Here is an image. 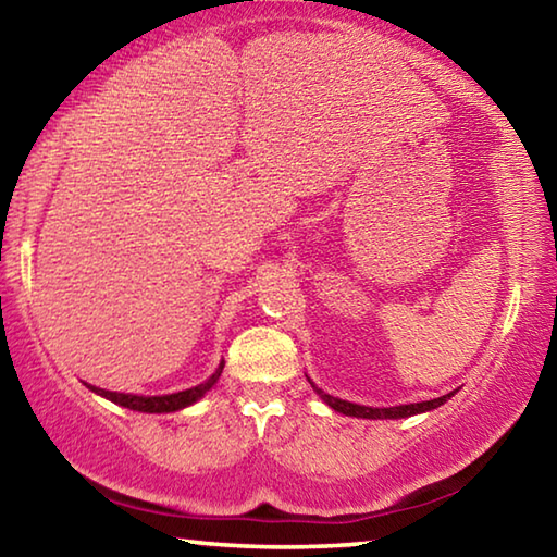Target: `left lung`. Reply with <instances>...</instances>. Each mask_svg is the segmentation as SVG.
Wrapping results in <instances>:
<instances>
[{
    "instance_id": "8db88e82",
    "label": "left lung",
    "mask_w": 557,
    "mask_h": 557,
    "mask_svg": "<svg viewBox=\"0 0 557 557\" xmlns=\"http://www.w3.org/2000/svg\"><path fill=\"white\" fill-rule=\"evenodd\" d=\"M312 388L322 395V400L326 405H332L336 412H344V414H354V418H369V420H398V418H410V414H418V412H425V410H435L440 408L442 403H447L451 395L455 393H447L442 395V398L435 400H425V403H410V405H395V408H366V405H356V403H348L342 398H334V395H326L324 391H319L317 385L312 383Z\"/></svg>"
}]
</instances>
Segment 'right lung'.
I'll use <instances>...</instances> for the list:
<instances>
[{
  "label": "right lung",
  "mask_w": 557,
  "mask_h": 557,
  "mask_svg": "<svg viewBox=\"0 0 557 557\" xmlns=\"http://www.w3.org/2000/svg\"><path fill=\"white\" fill-rule=\"evenodd\" d=\"M223 371V363L219 366V371H215L209 381H203L199 385H194V388L188 391H178L172 395H129V393H112V391H102L96 388V385H88L90 391H96L102 398H108L112 403L122 405V408H129V410H137V412H174V410H182L186 405H191L201 398L206 391L213 388V383L219 381V375Z\"/></svg>",
  "instance_id": "right-lung-1"
}]
</instances>
